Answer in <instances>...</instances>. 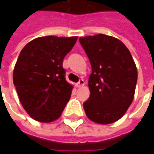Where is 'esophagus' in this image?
<instances>
[{
  "mask_svg": "<svg viewBox=\"0 0 154 154\" xmlns=\"http://www.w3.org/2000/svg\"><path fill=\"white\" fill-rule=\"evenodd\" d=\"M84 85H85V82H84L83 80H80L77 84H76V87H83Z\"/></svg>",
  "mask_w": 154,
  "mask_h": 154,
  "instance_id": "esophagus-1",
  "label": "esophagus"
}]
</instances>
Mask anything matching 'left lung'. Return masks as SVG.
<instances>
[{
    "mask_svg": "<svg viewBox=\"0 0 154 154\" xmlns=\"http://www.w3.org/2000/svg\"><path fill=\"white\" fill-rule=\"evenodd\" d=\"M89 58L90 97L83 104L88 119L108 125L119 120L132 103L138 72L132 55L118 38L99 34L79 38Z\"/></svg>",
    "mask_w": 154,
    "mask_h": 154,
    "instance_id": "8db88e82",
    "label": "left lung"
}]
</instances>
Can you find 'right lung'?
I'll return each mask as SVG.
<instances>
[{"instance_id":"right-lung-1","label":"right lung","mask_w":154,"mask_h":154,"mask_svg":"<svg viewBox=\"0 0 154 154\" xmlns=\"http://www.w3.org/2000/svg\"><path fill=\"white\" fill-rule=\"evenodd\" d=\"M77 37L44 36L23 48L13 71V82L22 106L38 122L61 116L73 86L65 79L63 63Z\"/></svg>"}]
</instances>
